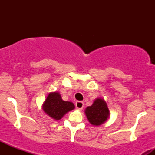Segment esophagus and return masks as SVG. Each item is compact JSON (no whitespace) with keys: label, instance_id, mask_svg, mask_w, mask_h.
I'll return each mask as SVG.
<instances>
[{"label":"esophagus","instance_id":"esophagus-1","mask_svg":"<svg viewBox=\"0 0 155 155\" xmlns=\"http://www.w3.org/2000/svg\"><path fill=\"white\" fill-rule=\"evenodd\" d=\"M76 107L77 109L81 110L84 107V103L82 101H77V102L76 103Z\"/></svg>","mask_w":155,"mask_h":155}]
</instances>
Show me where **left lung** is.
<instances>
[{
	"label": "left lung",
	"instance_id": "1",
	"mask_svg": "<svg viewBox=\"0 0 155 155\" xmlns=\"http://www.w3.org/2000/svg\"><path fill=\"white\" fill-rule=\"evenodd\" d=\"M84 113L89 122L93 126H99L104 124L110 117L107 104L101 97L96 98L92 106L85 108Z\"/></svg>",
	"mask_w": 155,
	"mask_h": 155
}]
</instances>
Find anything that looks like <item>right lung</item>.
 Returning a JSON list of instances; mask_svg holds the SVG:
<instances>
[{
    "instance_id": "add662e5",
    "label": "right lung",
    "mask_w": 155,
    "mask_h": 155,
    "mask_svg": "<svg viewBox=\"0 0 155 155\" xmlns=\"http://www.w3.org/2000/svg\"><path fill=\"white\" fill-rule=\"evenodd\" d=\"M74 108V104L71 101H63L58 92L49 93L42 104V109L44 113L54 120H60L65 114Z\"/></svg>"
}]
</instances>
